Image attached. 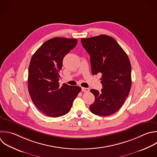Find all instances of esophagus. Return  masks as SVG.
Listing matches in <instances>:
<instances>
[{"mask_svg":"<svg viewBox=\"0 0 157 157\" xmlns=\"http://www.w3.org/2000/svg\"><path fill=\"white\" fill-rule=\"evenodd\" d=\"M82 91H83V92H88V91H90V90H89L88 88H83V87H82Z\"/></svg>","mask_w":157,"mask_h":157,"instance_id":"esophagus-1","label":"esophagus"}]
</instances>
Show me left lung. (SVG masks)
Segmentation results:
<instances>
[{
  "mask_svg": "<svg viewBox=\"0 0 157 157\" xmlns=\"http://www.w3.org/2000/svg\"><path fill=\"white\" fill-rule=\"evenodd\" d=\"M90 55L93 75L102 74L101 91L92 89L95 97L90 105L91 112L99 116L117 112L128 96L131 86V66L125 52L110 36L99 35L81 39Z\"/></svg>",
  "mask_w": 157,
  "mask_h": 157,
  "instance_id": "1",
  "label": "left lung"
}]
</instances>
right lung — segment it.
Instances as JSON below:
<instances>
[{"mask_svg":"<svg viewBox=\"0 0 157 157\" xmlns=\"http://www.w3.org/2000/svg\"><path fill=\"white\" fill-rule=\"evenodd\" d=\"M77 43L75 39L54 37L44 43L31 58L28 91L36 107L47 116L67 113L82 90L78 86H60L58 82L63 58Z\"/></svg>","mask_w":157,"mask_h":157,"instance_id":"1","label":"right lung"}]
</instances>
